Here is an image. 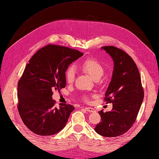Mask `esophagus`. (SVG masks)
<instances>
[{"instance_id":"obj_1","label":"esophagus","mask_w":159,"mask_h":159,"mask_svg":"<svg viewBox=\"0 0 159 159\" xmlns=\"http://www.w3.org/2000/svg\"><path fill=\"white\" fill-rule=\"evenodd\" d=\"M84 109L86 111H87L88 112H90V113H91V112H94L95 111V109H93V108H92V107H85L84 108Z\"/></svg>"}]
</instances>
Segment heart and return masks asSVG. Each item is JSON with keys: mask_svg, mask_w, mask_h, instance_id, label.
<instances>
[{"mask_svg": "<svg viewBox=\"0 0 159 159\" xmlns=\"http://www.w3.org/2000/svg\"><path fill=\"white\" fill-rule=\"evenodd\" d=\"M81 68L83 72L87 73L93 80H99L104 74V69L103 66L96 60H87L81 64ZM76 75V69L75 66H69L65 73L66 82L72 84L74 82ZM83 99L87 100V97H84Z\"/></svg>", "mask_w": 159, "mask_h": 159, "instance_id": "1", "label": "heart"}]
</instances>
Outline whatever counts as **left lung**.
<instances>
[{
	"instance_id": "left-lung-1",
	"label": "left lung",
	"mask_w": 159,
	"mask_h": 159,
	"mask_svg": "<svg viewBox=\"0 0 159 159\" xmlns=\"http://www.w3.org/2000/svg\"><path fill=\"white\" fill-rule=\"evenodd\" d=\"M111 57L113 70L105 94L106 103H112L110 111H99L101 121L95 132L105 137H116L132 127L144 99L140 75L136 64L127 53L114 46L101 48Z\"/></svg>"
}]
</instances>
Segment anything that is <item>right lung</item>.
Returning <instances> with one entry per match:
<instances>
[{"mask_svg": "<svg viewBox=\"0 0 159 159\" xmlns=\"http://www.w3.org/2000/svg\"><path fill=\"white\" fill-rule=\"evenodd\" d=\"M83 55L67 47L48 45L30 60L18 83V111L23 123L34 133L51 136L66 126L75 107L64 103L56 107L52 91L66 87L68 66Z\"/></svg>", "mask_w": 159, "mask_h": 159, "instance_id": "add662e5", "label": "right lung"}]
</instances>
